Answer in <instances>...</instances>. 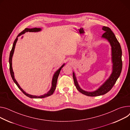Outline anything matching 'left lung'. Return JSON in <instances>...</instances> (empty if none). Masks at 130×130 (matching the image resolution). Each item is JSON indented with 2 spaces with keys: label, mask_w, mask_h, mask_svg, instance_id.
Wrapping results in <instances>:
<instances>
[{
  "label": "left lung",
  "mask_w": 130,
  "mask_h": 130,
  "mask_svg": "<svg viewBox=\"0 0 130 130\" xmlns=\"http://www.w3.org/2000/svg\"><path fill=\"white\" fill-rule=\"evenodd\" d=\"M105 32L101 36L102 38L106 39L111 47V59L112 62V71L111 75L100 87L93 91H87L82 89L77 82L75 73L73 76L75 85L77 89L82 93L87 96L94 97L105 94L109 92L116 83L121 73L122 68V50L120 44L117 39L115 34L111 30L107 27H103L102 29Z\"/></svg>",
  "instance_id": "1"
}]
</instances>
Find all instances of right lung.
Segmentation results:
<instances>
[{"label":"right lung","instance_id":"add662e5","mask_svg":"<svg viewBox=\"0 0 130 130\" xmlns=\"http://www.w3.org/2000/svg\"><path fill=\"white\" fill-rule=\"evenodd\" d=\"M41 28H32V29H29V28H25L23 31H22L21 33H20L18 36L17 37V38L15 39L13 44L12 45V47L11 49V51L10 52V56H9V67H10V74H11V76L12 77V78L13 80V82H14V83L16 84V85L18 86V87L20 89V90L27 97L31 98H45L47 97H48L51 95L54 92V91H55V89H56V84H57V78L58 75L59 74L60 71L61 70V69L64 67V66L65 65V64H64L63 65H62V66L60 67L57 71H56V72L54 73L53 78H52V86L51 88L50 89V90L46 93H45L43 95H41L40 96H34V95H31L29 93H27L26 92H25L21 87L20 85H19V84L18 83V82H17V80H15V79L14 78V73L13 72V70H12V56L13 55V53H14V48H15V44L18 41V38L19 37H20V36H21L22 34H24L25 32H39L41 31ZM23 38V37H22V38Z\"/></svg>","mask_w":130,"mask_h":130}]
</instances>
